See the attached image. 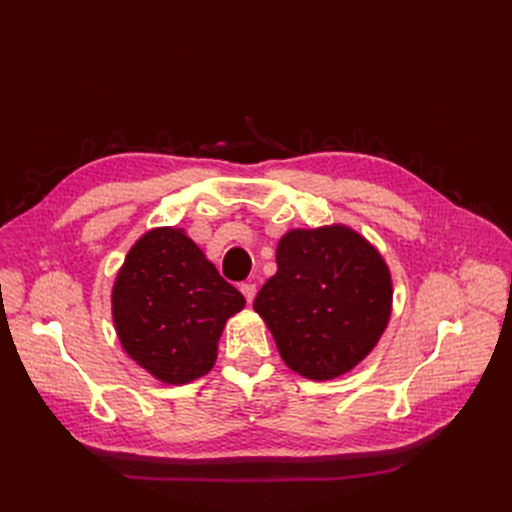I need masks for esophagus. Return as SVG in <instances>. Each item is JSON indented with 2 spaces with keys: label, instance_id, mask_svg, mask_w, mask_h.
Listing matches in <instances>:
<instances>
[{
  "label": "esophagus",
  "instance_id": "esophagus-1",
  "mask_svg": "<svg viewBox=\"0 0 512 512\" xmlns=\"http://www.w3.org/2000/svg\"><path fill=\"white\" fill-rule=\"evenodd\" d=\"M241 292H243L245 301H247V303H252V301H254V297H256V284H252V282H245V284H241Z\"/></svg>",
  "mask_w": 512,
  "mask_h": 512
}]
</instances>
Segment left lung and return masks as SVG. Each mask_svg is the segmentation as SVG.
Listing matches in <instances>:
<instances>
[{"instance_id":"1","label":"left lung","mask_w":512,"mask_h":512,"mask_svg":"<svg viewBox=\"0 0 512 512\" xmlns=\"http://www.w3.org/2000/svg\"><path fill=\"white\" fill-rule=\"evenodd\" d=\"M275 260L254 309L284 363L309 380L359 365L391 318V273L376 247L346 226L290 230Z\"/></svg>"}]
</instances>
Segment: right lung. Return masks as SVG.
<instances>
[{
    "instance_id": "obj_1",
    "label": "right lung",
    "mask_w": 512,
    "mask_h": 512,
    "mask_svg": "<svg viewBox=\"0 0 512 512\" xmlns=\"http://www.w3.org/2000/svg\"><path fill=\"white\" fill-rule=\"evenodd\" d=\"M243 305V294L181 228H153L138 239L113 286L123 350L166 384L209 374L224 324Z\"/></svg>"
}]
</instances>
